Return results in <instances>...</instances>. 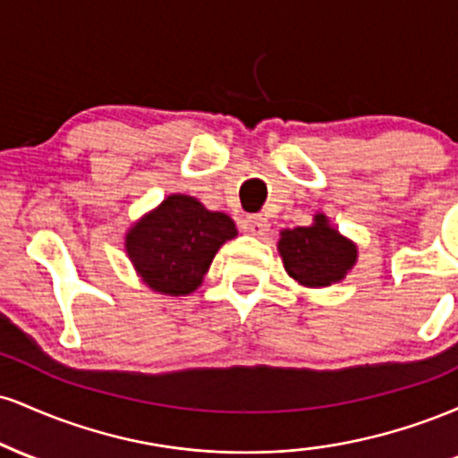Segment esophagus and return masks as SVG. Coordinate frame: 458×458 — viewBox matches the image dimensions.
I'll return each instance as SVG.
<instances>
[{"label":"esophagus","mask_w":458,"mask_h":458,"mask_svg":"<svg viewBox=\"0 0 458 458\" xmlns=\"http://www.w3.org/2000/svg\"><path fill=\"white\" fill-rule=\"evenodd\" d=\"M241 230L251 236H265L269 233V222L262 215H247L243 222H241Z\"/></svg>","instance_id":"esophagus-1"}]
</instances>
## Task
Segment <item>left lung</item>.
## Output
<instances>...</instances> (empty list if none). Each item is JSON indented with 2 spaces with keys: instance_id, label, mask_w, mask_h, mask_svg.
I'll return each instance as SVG.
<instances>
[{
  "instance_id": "1",
  "label": "left lung",
  "mask_w": 458,
  "mask_h": 458,
  "mask_svg": "<svg viewBox=\"0 0 458 458\" xmlns=\"http://www.w3.org/2000/svg\"><path fill=\"white\" fill-rule=\"evenodd\" d=\"M277 251L288 276L308 288L343 282L357 262V245L340 234L325 213L314 215L310 225L282 230Z\"/></svg>"
}]
</instances>
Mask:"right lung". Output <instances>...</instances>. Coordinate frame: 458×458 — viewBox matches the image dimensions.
<instances>
[{"label": "right lung", "mask_w": 458, "mask_h": 458, "mask_svg": "<svg viewBox=\"0 0 458 458\" xmlns=\"http://www.w3.org/2000/svg\"><path fill=\"white\" fill-rule=\"evenodd\" d=\"M234 236L228 215L208 211L193 196L172 193L131 225L124 250L150 291L185 297L202 284L219 247Z\"/></svg>", "instance_id": "add662e5"}]
</instances>
